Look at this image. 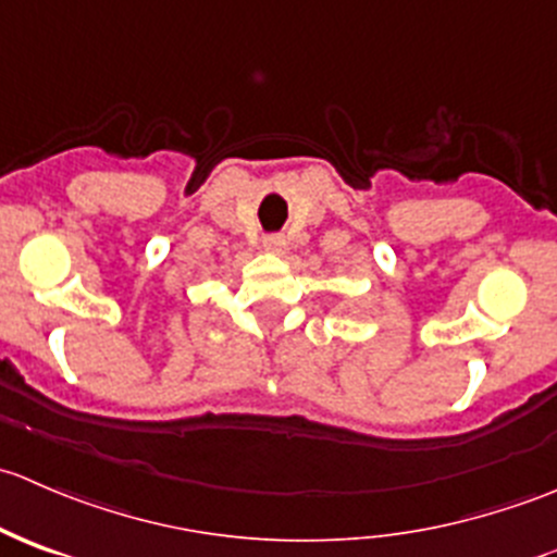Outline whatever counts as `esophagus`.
<instances>
[{
  "label": "esophagus",
  "instance_id": "1",
  "mask_svg": "<svg viewBox=\"0 0 557 557\" xmlns=\"http://www.w3.org/2000/svg\"><path fill=\"white\" fill-rule=\"evenodd\" d=\"M263 250L274 252V256H280V252H285V239L280 237V234H272V237L263 239Z\"/></svg>",
  "mask_w": 557,
  "mask_h": 557
}]
</instances>
